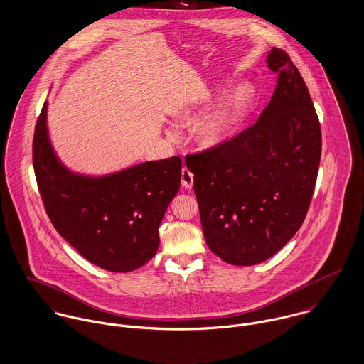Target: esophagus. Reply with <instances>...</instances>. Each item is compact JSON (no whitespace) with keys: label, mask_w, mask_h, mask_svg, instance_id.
<instances>
[{"label":"esophagus","mask_w":364,"mask_h":364,"mask_svg":"<svg viewBox=\"0 0 364 364\" xmlns=\"http://www.w3.org/2000/svg\"><path fill=\"white\" fill-rule=\"evenodd\" d=\"M181 183L186 188H193L194 186V174L187 167H183L181 170Z\"/></svg>","instance_id":"esophagus-1"}]
</instances>
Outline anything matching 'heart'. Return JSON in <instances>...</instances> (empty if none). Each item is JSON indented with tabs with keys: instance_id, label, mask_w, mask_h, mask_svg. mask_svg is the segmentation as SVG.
Wrapping results in <instances>:
<instances>
[{
	"instance_id": "b5f03b06",
	"label": "heart",
	"mask_w": 364,
	"mask_h": 364,
	"mask_svg": "<svg viewBox=\"0 0 364 364\" xmlns=\"http://www.w3.org/2000/svg\"><path fill=\"white\" fill-rule=\"evenodd\" d=\"M250 97L251 89L248 86H242L223 106L197 127L196 136L202 148L219 146L233 135L240 122L242 109ZM176 116L184 124H191L197 120L196 112L190 107H180L176 112Z\"/></svg>"
}]
</instances>
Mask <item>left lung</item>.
I'll use <instances>...</instances> for the list:
<instances>
[{
    "label": "left lung",
    "instance_id": "obj_1",
    "mask_svg": "<svg viewBox=\"0 0 364 364\" xmlns=\"http://www.w3.org/2000/svg\"><path fill=\"white\" fill-rule=\"evenodd\" d=\"M267 64L278 82L259 119L219 146L190 155L187 164L205 242L239 267L271 258L296 235L321 159L320 122L299 70L275 47Z\"/></svg>",
    "mask_w": 364,
    "mask_h": 364
}]
</instances>
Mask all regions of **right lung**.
Here are the masks:
<instances>
[{
  "label": "right lung",
  "instance_id": "right-lung-1",
  "mask_svg": "<svg viewBox=\"0 0 364 364\" xmlns=\"http://www.w3.org/2000/svg\"><path fill=\"white\" fill-rule=\"evenodd\" d=\"M33 167L53 226L89 262L129 272L156 254L163 215L180 188L178 156L102 177L73 173L51 146L46 102L35 128Z\"/></svg>",
  "mask_w": 364,
  "mask_h": 364
}]
</instances>
